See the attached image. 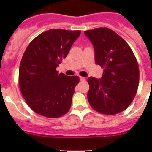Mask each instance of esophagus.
Here are the masks:
<instances>
[{"label": "esophagus", "instance_id": "1", "mask_svg": "<svg viewBox=\"0 0 152 152\" xmlns=\"http://www.w3.org/2000/svg\"><path fill=\"white\" fill-rule=\"evenodd\" d=\"M79 79H80V81H82V82H84V81L86 80V79L85 77H82V76H80V77H79Z\"/></svg>", "mask_w": 152, "mask_h": 152}]
</instances>
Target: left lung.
Returning <instances> with one entry per match:
<instances>
[{
	"instance_id": "obj_1",
	"label": "left lung",
	"mask_w": 152,
	"mask_h": 152,
	"mask_svg": "<svg viewBox=\"0 0 152 152\" xmlns=\"http://www.w3.org/2000/svg\"><path fill=\"white\" fill-rule=\"evenodd\" d=\"M95 50V61L104 68L100 79L89 77L87 99L93 110L115 115L132 102L139 85L140 72L131 48L108 28L85 31Z\"/></svg>"
}]
</instances>
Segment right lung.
<instances>
[{"label": "right lung", "instance_id": "obj_1", "mask_svg": "<svg viewBox=\"0 0 152 152\" xmlns=\"http://www.w3.org/2000/svg\"><path fill=\"white\" fill-rule=\"evenodd\" d=\"M80 34L81 31L50 29L26 49L19 69L20 89L27 104L37 114L54 118L70 110L79 77L59 73L56 69Z\"/></svg>", "mask_w": 152, "mask_h": 152}]
</instances>
